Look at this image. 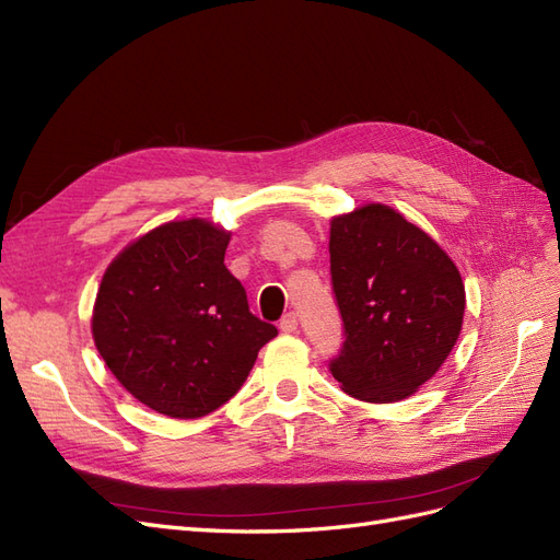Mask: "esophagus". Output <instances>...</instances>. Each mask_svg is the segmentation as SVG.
Here are the masks:
<instances>
[{
    "instance_id": "34e87169",
    "label": "esophagus",
    "mask_w": 560,
    "mask_h": 560,
    "mask_svg": "<svg viewBox=\"0 0 560 560\" xmlns=\"http://www.w3.org/2000/svg\"><path fill=\"white\" fill-rule=\"evenodd\" d=\"M279 328L283 334H293L295 328H298V314L295 312H285L283 317H281V322H279Z\"/></svg>"
}]
</instances>
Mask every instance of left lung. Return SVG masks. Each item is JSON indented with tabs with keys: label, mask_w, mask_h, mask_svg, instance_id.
I'll list each match as a JSON object with an SVG mask.
<instances>
[{
	"label": "left lung",
	"mask_w": 560,
	"mask_h": 560,
	"mask_svg": "<svg viewBox=\"0 0 560 560\" xmlns=\"http://www.w3.org/2000/svg\"><path fill=\"white\" fill-rule=\"evenodd\" d=\"M328 253L342 319L328 369L357 399L399 402L454 348L466 307L462 275L423 229L378 203L334 218Z\"/></svg>",
	"instance_id": "left-lung-1"
}]
</instances>
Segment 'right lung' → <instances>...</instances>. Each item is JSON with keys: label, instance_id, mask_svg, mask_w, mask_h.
I'll return each instance as SVG.
<instances>
[{"label": "right lung", "instance_id": "add662e5", "mask_svg": "<svg viewBox=\"0 0 560 560\" xmlns=\"http://www.w3.org/2000/svg\"><path fill=\"white\" fill-rule=\"evenodd\" d=\"M229 234L206 220L170 222L127 246L96 293L92 334L110 374L172 419L222 407L279 331L255 317L224 267Z\"/></svg>", "mask_w": 560, "mask_h": 560}]
</instances>
